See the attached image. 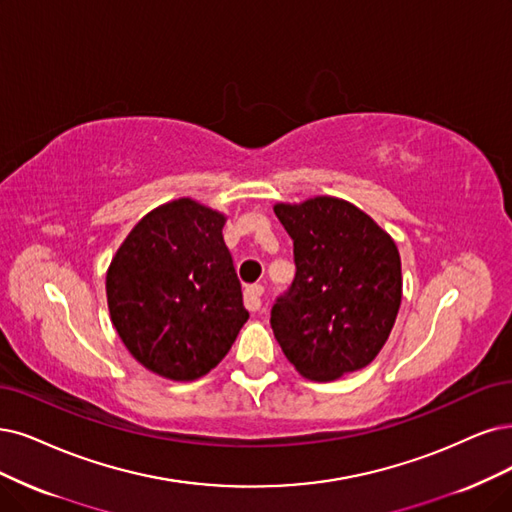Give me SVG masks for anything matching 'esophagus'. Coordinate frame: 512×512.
I'll return each instance as SVG.
<instances>
[{
    "label": "esophagus",
    "instance_id": "obj_1",
    "mask_svg": "<svg viewBox=\"0 0 512 512\" xmlns=\"http://www.w3.org/2000/svg\"><path fill=\"white\" fill-rule=\"evenodd\" d=\"M261 295H263V287L261 285H249V287L244 289V306L249 308L251 312H257L261 308V304H263Z\"/></svg>",
    "mask_w": 512,
    "mask_h": 512
}]
</instances>
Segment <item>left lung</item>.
<instances>
[{"instance_id":"1","label":"left lung","mask_w":512,"mask_h":512,"mask_svg":"<svg viewBox=\"0 0 512 512\" xmlns=\"http://www.w3.org/2000/svg\"><path fill=\"white\" fill-rule=\"evenodd\" d=\"M293 238L295 280L272 308L276 342L312 382H333L380 354L403 299L392 236L348 200L276 202Z\"/></svg>"}]
</instances>
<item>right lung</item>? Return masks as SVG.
<instances>
[{
    "label": "right lung",
    "mask_w": 512,
    "mask_h": 512,
    "mask_svg": "<svg viewBox=\"0 0 512 512\" xmlns=\"http://www.w3.org/2000/svg\"><path fill=\"white\" fill-rule=\"evenodd\" d=\"M225 221L192 198L170 200L132 227L107 268L113 327L132 358L166 380L215 369L249 318Z\"/></svg>",
    "instance_id": "obj_1"
}]
</instances>
